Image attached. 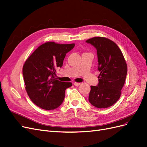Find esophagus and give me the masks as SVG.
Returning <instances> with one entry per match:
<instances>
[{"instance_id": "34e87169", "label": "esophagus", "mask_w": 147, "mask_h": 147, "mask_svg": "<svg viewBox=\"0 0 147 147\" xmlns=\"http://www.w3.org/2000/svg\"><path fill=\"white\" fill-rule=\"evenodd\" d=\"M81 84L80 83H78V82H74V85H75V86H79V85H80Z\"/></svg>"}]
</instances>
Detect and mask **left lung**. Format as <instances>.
Segmentation results:
<instances>
[{
    "label": "left lung",
    "instance_id": "left-lung-1",
    "mask_svg": "<svg viewBox=\"0 0 147 147\" xmlns=\"http://www.w3.org/2000/svg\"><path fill=\"white\" fill-rule=\"evenodd\" d=\"M97 50L99 83L91 86L89 102L91 105L106 108L120 98L125 81L127 65L120 48L113 41L103 37H94L86 40Z\"/></svg>",
    "mask_w": 147,
    "mask_h": 147
}]
</instances>
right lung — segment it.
Instances as JSON below:
<instances>
[{
	"mask_svg": "<svg viewBox=\"0 0 147 147\" xmlns=\"http://www.w3.org/2000/svg\"><path fill=\"white\" fill-rule=\"evenodd\" d=\"M75 46L48 42L41 45L26 59L22 69L25 89L30 99L46 110L61 105L65 91L72 86L56 78V69L61 68L66 54Z\"/></svg>",
	"mask_w": 147,
	"mask_h": 147,
	"instance_id": "obj_1",
	"label": "right lung"
}]
</instances>
